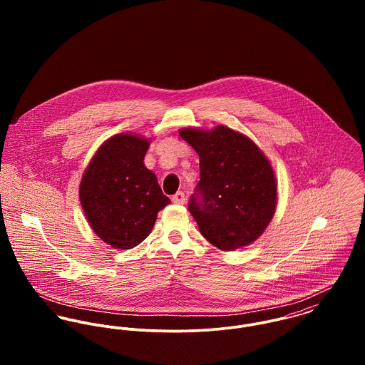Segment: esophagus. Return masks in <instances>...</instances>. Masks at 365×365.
Returning <instances> with one entry per match:
<instances>
[{
    "label": "esophagus",
    "instance_id": "1",
    "mask_svg": "<svg viewBox=\"0 0 365 365\" xmlns=\"http://www.w3.org/2000/svg\"><path fill=\"white\" fill-rule=\"evenodd\" d=\"M171 201L174 202V204H185V195H184V192H181V191H178L177 194H174L173 195V198H171Z\"/></svg>",
    "mask_w": 365,
    "mask_h": 365
}]
</instances>
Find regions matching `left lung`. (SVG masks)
I'll use <instances>...</instances> for the list:
<instances>
[{
	"label": "left lung",
	"mask_w": 365,
	"mask_h": 365,
	"mask_svg": "<svg viewBox=\"0 0 365 365\" xmlns=\"http://www.w3.org/2000/svg\"><path fill=\"white\" fill-rule=\"evenodd\" d=\"M180 136L200 156L201 180L188 209L215 247L232 252L259 239L277 207V181L268 158L247 136L219 125L184 128Z\"/></svg>",
	"instance_id": "left-lung-1"
}]
</instances>
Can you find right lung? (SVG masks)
I'll return each instance as SVG.
<instances>
[{
    "label": "right lung",
    "mask_w": 365,
    "mask_h": 365,
    "mask_svg": "<svg viewBox=\"0 0 365 365\" xmlns=\"http://www.w3.org/2000/svg\"><path fill=\"white\" fill-rule=\"evenodd\" d=\"M149 139L119 133L105 140L80 182V202L96 235L128 250L152 232L158 210L170 204L143 160Z\"/></svg>",
    "instance_id": "1"
}]
</instances>
